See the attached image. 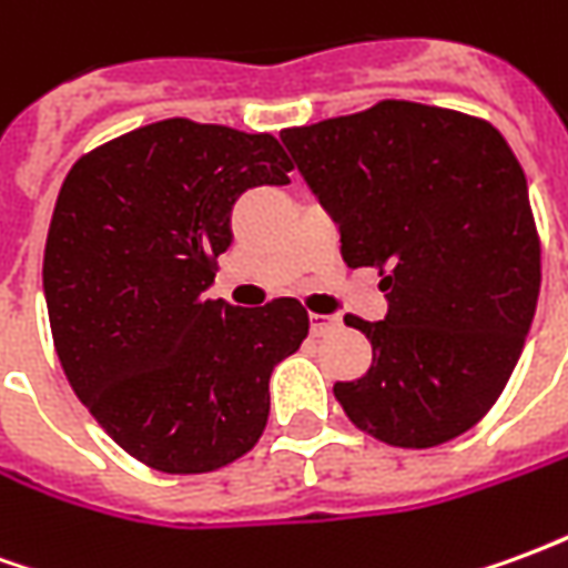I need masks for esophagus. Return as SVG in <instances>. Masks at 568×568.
Instances as JSON below:
<instances>
[{"instance_id": "esophagus-1", "label": "esophagus", "mask_w": 568, "mask_h": 568, "mask_svg": "<svg viewBox=\"0 0 568 568\" xmlns=\"http://www.w3.org/2000/svg\"><path fill=\"white\" fill-rule=\"evenodd\" d=\"M334 325H337V320L334 316H325V313H310V332L316 334H325V332H332Z\"/></svg>"}]
</instances>
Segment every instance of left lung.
I'll use <instances>...</instances> for the list:
<instances>
[{"instance_id":"obj_1","label":"left lung","mask_w":568,"mask_h":568,"mask_svg":"<svg viewBox=\"0 0 568 568\" xmlns=\"http://www.w3.org/2000/svg\"><path fill=\"white\" fill-rule=\"evenodd\" d=\"M280 140L346 264L383 273L386 316L344 320L374 349L368 374L334 383L346 417L417 450L468 432L511 377L541 285L526 175L505 136L463 112L383 100Z\"/></svg>"}]
</instances>
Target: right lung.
Wrapping results in <instances>:
<instances>
[{"label":"right lung","mask_w":568,"mask_h":568,"mask_svg":"<svg viewBox=\"0 0 568 568\" xmlns=\"http://www.w3.org/2000/svg\"><path fill=\"white\" fill-rule=\"evenodd\" d=\"M288 173L271 133L166 118L84 154L60 187L42 267L57 356L93 419L158 471L252 450L273 368L307 337L295 297H206L240 194Z\"/></svg>","instance_id":"right-lung-1"}]
</instances>
